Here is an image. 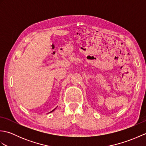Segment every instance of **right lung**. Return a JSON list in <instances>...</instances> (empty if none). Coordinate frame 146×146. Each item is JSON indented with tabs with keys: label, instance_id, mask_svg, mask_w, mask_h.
<instances>
[{
	"label": "right lung",
	"instance_id": "obj_1",
	"mask_svg": "<svg viewBox=\"0 0 146 146\" xmlns=\"http://www.w3.org/2000/svg\"><path fill=\"white\" fill-rule=\"evenodd\" d=\"M53 110H52V111H50V112H52V111H53Z\"/></svg>",
	"mask_w": 146,
	"mask_h": 146
}]
</instances>
